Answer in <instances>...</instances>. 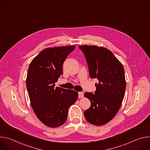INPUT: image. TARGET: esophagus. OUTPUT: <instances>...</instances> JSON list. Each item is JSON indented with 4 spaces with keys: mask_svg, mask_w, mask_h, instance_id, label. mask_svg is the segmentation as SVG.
I'll return each instance as SVG.
<instances>
[{
    "mask_svg": "<svg viewBox=\"0 0 150 150\" xmlns=\"http://www.w3.org/2000/svg\"><path fill=\"white\" fill-rule=\"evenodd\" d=\"M83 93H82V92H79L78 93V97L79 98H82V97H83Z\"/></svg>",
    "mask_w": 150,
    "mask_h": 150,
    "instance_id": "34e87169",
    "label": "esophagus"
}]
</instances>
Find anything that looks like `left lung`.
<instances>
[{"instance_id":"left-lung-1","label":"left lung","mask_w":150,"mask_h":150,"mask_svg":"<svg viewBox=\"0 0 150 150\" xmlns=\"http://www.w3.org/2000/svg\"><path fill=\"white\" fill-rule=\"evenodd\" d=\"M79 48L87 60L90 77L98 80L94 94H84L91 102L84 116L93 125H103L110 122L120 108L126 89L124 68L113 53L104 47L85 45Z\"/></svg>"}]
</instances>
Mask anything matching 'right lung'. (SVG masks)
I'll return each instance as SVG.
<instances>
[{
  "mask_svg": "<svg viewBox=\"0 0 150 150\" xmlns=\"http://www.w3.org/2000/svg\"><path fill=\"white\" fill-rule=\"evenodd\" d=\"M75 46L47 48L31 61L26 85L31 105L40 120L50 127H59L67 120L69 107L78 99V92L54 87L63 74V63Z\"/></svg>",
  "mask_w": 150,
  "mask_h": 150,
  "instance_id": "right-lung-1",
  "label": "right lung"
}]
</instances>
